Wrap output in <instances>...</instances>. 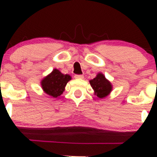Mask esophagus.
I'll use <instances>...</instances> for the list:
<instances>
[{
    "label": "esophagus",
    "mask_w": 157,
    "mask_h": 157,
    "mask_svg": "<svg viewBox=\"0 0 157 157\" xmlns=\"http://www.w3.org/2000/svg\"><path fill=\"white\" fill-rule=\"evenodd\" d=\"M74 77H75L76 79H83V75H78V74H77V75L74 76Z\"/></svg>",
    "instance_id": "34e87169"
}]
</instances>
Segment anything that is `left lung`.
Masks as SVG:
<instances>
[{"label":"left lung","instance_id":"8db88e82","mask_svg":"<svg viewBox=\"0 0 157 157\" xmlns=\"http://www.w3.org/2000/svg\"><path fill=\"white\" fill-rule=\"evenodd\" d=\"M90 83L94 90V94L100 99L108 96L112 90V83L102 73H99L95 78L90 80Z\"/></svg>","mask_w":157,"mask_h":157}]
</instances>
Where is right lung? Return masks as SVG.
Segmentation results:
<instances>
[{
    "mask_svg": "<svg viewBox=\"0 0 157 157\" xmlns=\"http://www.w3.org/2000/svg\"><path fill=\"white\" fill-rule=\"evenodd\" d=\"M71 80V77L68 74H63L58 69H54L51 74L42 79L41 86L46 94L57 98L62 94L67 82Z\"/></svg>",
    "mask_w": 157,
    "mask_h": 157,
    "instance_id": "add662e5",
    "label": "right lung"
}]
</instances>
